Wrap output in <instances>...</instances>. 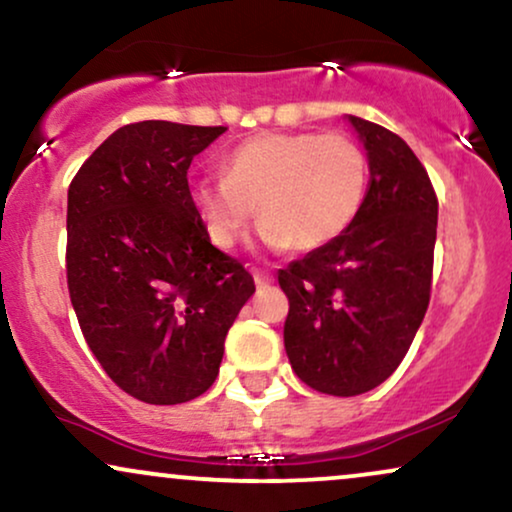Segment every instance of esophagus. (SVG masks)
Returning <instances> with one entry per match:
<instances>
[{
  "label": "esophagus",
  "mask_w": 512,
  "mask_h": 512,
  "mask_svg": "<svg viewBox=\"0 0 512 512\" xmlns=\"http://www.w3.org/2000/svg\"><path fill=\"white\" fill-rule=\"evenodd\" d=\"M255 283H257V288L269 286V283H274V276L272 274H264V272H255Z\"/></svg>",
  "instance_id": "obj_1"
}]
</instances>
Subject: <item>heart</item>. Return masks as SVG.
Segmentation results:
<instances>
[{
	"mask_svg": "<svg viewBox=\"0 0 512 512\" xmlns=\"http://www.w3.org/2000/svg\"><path fill=\"white\" fill-rule=\"evenodd\" d=\"M367 155L343 133H262L226 157L224 178H200L190 197L209 238L233 248L262 221L267 250L312 252L341 238L367 197Z\"/></svg>",
	"mask_w": 512,
	"mask_h": 512,
	"instance_id": "heart-1",
	"label": "heart"
}]
</instances>
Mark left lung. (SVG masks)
I'll use <instances>...</instances> for the list:
<instances>
[{
	"label": "left lung",
	"mask_w": 512,
	"mask_h": 512,
	"mask_svg": "<svg viewBox=\"0 0 512 512\" xmlns=\"http://www.w3.org/2000/svg\"><path fill=\"white\" fill-rule=\"evenodd\" d=\"M346 119L369 164L365 205L341 238L279 269L293 372L343 398L377 389L408 353L429 305L439 217L408 143L360 116Z\"/></svg>",
	"instance_id": "1"
}]
</instances>
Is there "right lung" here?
Returning a JSON list of instances; mask_svg holds the SVG:
<instances>
[{
	"instance_id": "1",
	"label": "right lung",
	"mask_w": 512,
	"mask_h": 512,
	"mask_svg": "<svg viewBox=\"0 0 512 512\" xmlns=\"http://www.w3.org/2000/svg\"><path fill=\"white\" fill-rule=\"evenodd\" d=\"M224 126H123L78 169L66 212V276L80 331L128 396L176 405L219 374L255 281L214 248L188 188Z\"/></svg>"
}]
</instances>
